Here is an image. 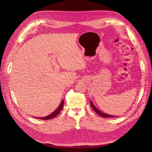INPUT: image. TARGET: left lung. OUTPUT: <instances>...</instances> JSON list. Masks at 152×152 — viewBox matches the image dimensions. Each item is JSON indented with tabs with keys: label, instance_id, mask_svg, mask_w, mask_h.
Returning <instances> with one entry per match:
<instances>
[{
	"label": "left lung",
	"instance_id": "8db88e82",
	"mask_svg": "<svg viewBox=\"0 0 152 152\" xmlns=\"http://www.w3.org/2000/svg\"><path fill=\"white\" fill-rule=\"evenodd\" d=\"M91 107L93 108V110L95 111V112H96L98 115H99L100 116H102V117H103V118H113V117H116V116H115L109 115H107V114H105V113H103L101 112L100 111H99L96 107H95L93 105V103H92L91 101Z\"/></svg>",
	"mask_w": 152,
	"mask_h": 152
}]
</instances>
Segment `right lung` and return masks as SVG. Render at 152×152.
Here are the masks:
<instances>
[{"label":"right lung","instance_id":"1","mask_svg":"<svg viewBox=\"0 0 152 152\" xmlns=\"http://www.w3.org/2000/svg\"><path fill=\"white\" fill-rule=\"evenodd\" d=\"M63 104H64V101L62 100L61 102V103H60V105L59 107H58V108H57V110H56L54 111V112H53L52 114H50V115H48V116H45V117L38 118L41 119H44V120H48V119H52V118L55 117L57 115H58V114L60 113V111H61V110H62V108H63Z\"/></svg>","mask_w":152,"mask_h":152}]
</instances>
